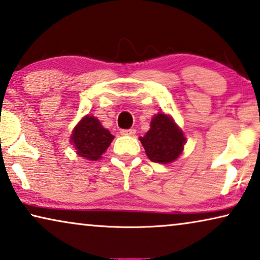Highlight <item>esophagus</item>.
I'll return each mask as SVG.
<instances>
[{"label":"esophagus","mask_w":260,"mask_h":260,"mask_svg":"<svg viewBox=\"0 0 260 260\" xmlns=\"http://www.w3.org/2000/svg\"><path fill=\"white\" fill-rule=\"evenodd\" d=\"M122 135H134L135 134V129H121V132H120Z\"/></svg>","instance_id":"esophagus-1"}]
</instances>
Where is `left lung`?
<instances>
[{
	"instance_id": "8db88e82",
	"label": "left lung",
	"mask_w": 260,
	"mask_h": 260,
	"mask_svg": "<svg viewBox=\"0 0 260 260\" xmlns=\"http://www.w3.org/2000/svg\"><path fill=\"white\" fill-rule=\"evenodd\" d=\"M146 154L153 162L170 164L184 151L186 138L170 115L158 113L152 118L151 128L140 137Z\"/></svg>"
}]
</instances>
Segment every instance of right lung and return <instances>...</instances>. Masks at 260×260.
Instances as JSON below:
<instances>
[{"label":"right lung","mask_w":260,"mask_h":260,"mask_svg":"<svg viewBox=\"0 0 260 260\" xmlns=\"http://www.w3.org/2000/svg\"><path fill=\"white\" fill-rule=\"evenodd\" d=\"M114 135L106 129L96 118L86 115L73 129L71 142L78 155L87 160H99L109 147Z\"/></svg>","instance_id":"add662e5"}]
</instances>
